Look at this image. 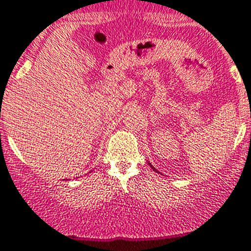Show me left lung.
<instances>
[{
	"label": "left lung",
	"mask_w": 251,
	"mask_h": 251,
	"mask_svg": "<svg viewBox=\"0 0 251 251\" xmlns=\"http://www.w3.org/2000/svg\"><path fill=\"white\" fill-rule=\"evenodd\" d=\"M149 165H150V168H151V169H152V170H154V171H156V173H157V174H160V173H159V171H157V170H156V169H155V168H154V166H152V165H151V164H150V163H149Z\"/></svg>",
	"instance_id": "left-lung-1"
}]
</instances>
